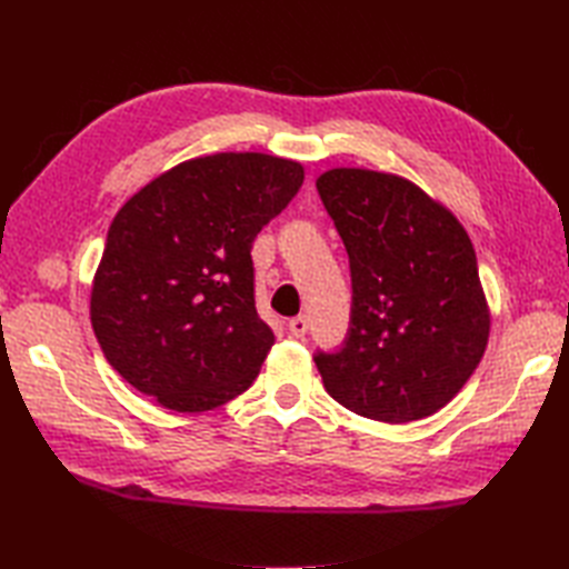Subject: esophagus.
<instances>
[{
    "instance_id": "1",
    "label": "esophagus",
    "mask_w": 569,
    "mask_h": 569,
    "mask_svg": "<svg viewBox=\"0 0 569 569\" xmlns=\"http://www.w3.org/2000/svg\"><path fill=\"white\" fill-rule=\"evenodd\" d=\"M288 330H291L293 337H306L308 332V318L306 316H298L288 320Z\"/></svg>"
}]
</instances>
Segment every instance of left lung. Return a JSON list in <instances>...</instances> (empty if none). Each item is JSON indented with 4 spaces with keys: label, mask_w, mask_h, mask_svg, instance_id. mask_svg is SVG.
<instances>
[{
    "label": "left lung",
    "mask_w": 569,
    "mask_h": 569,
    "mask_svg": "<svg viewBox=\"0 0 569 569\" xmlns=\"http://www.w3.org/2000/svg\"><path fill=\"white\" fill-rule=\"evenodd\" d=\"M352 276L345 342L316 352L337 403L410 422L450 403L489 340V310L465 227L391 173L335 168L318 178Z\"/></svg>",
    "instance_id": "obj_1"
}]
</instances>
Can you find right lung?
<instances>
[{"label": "right lung", "mask_w": 569, "mask_h": 569, "mask_svg": "<svg viewBox=\"0 0 569 569\" xmlns=\"http://www.w3.org/2000/svg\"><path fill=\"white\" fill-rule=\"evenodd\" d=\"M303 178V166L278 156H202L117 212L90 318L107 361L137 391L200 413L249 389L273 345L253 303L251 244Z\"/></svg>", "instance_id": "obj_1"}]
</instances>
